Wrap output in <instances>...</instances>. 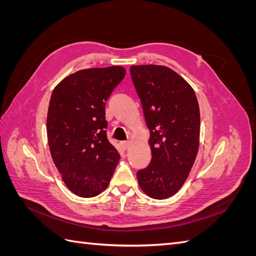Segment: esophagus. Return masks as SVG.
I'll list each match as a JSON object with an SVG mask.
<instances>
[{"label":"esophagus","mask_w":256,"mask_h":256,"mask_svg":"<svg viewBox=\"0 0 256 256\" xmlns=\"http://www.w3.org/2000/svg\"><path fill=\"white\" fill-rule=\"evenodd\" d=\"M122 144V150H127L128 148V147L130 146V141H124V142H122L120 143Z\"/></svg>","instance_id":"obj_1"}]
</instances>
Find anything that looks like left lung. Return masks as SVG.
<instances>
[{"instance_id": "1", "label": "left lung", "mask_w": 256, "mask_h": 256, "mask_svg": "<svg viewBox=\"0 0 256 256\" xmlns=\"http://www.w3.org/2000/svg\"><path fill=\"white\" fill-rule=\"evenodd\" d=\"M150 129L152 160L136 172L147 196L164 200L182 188L194 164L200 141V108L194 90L171 68L130 67Z\"/></svg>"}]
</instances>
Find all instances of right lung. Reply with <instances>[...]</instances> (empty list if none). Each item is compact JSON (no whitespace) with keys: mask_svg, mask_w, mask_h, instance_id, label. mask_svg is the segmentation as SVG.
Returning <instances> with one entry per match:
<instances>
[{"mask_svg":"<svg viewBox=\"0 0 256 256\" xmlns=\"http://www.w3.org/2000/svg\"><path fill=\"white\" fill-rule=\"evenodd\" d=\"M125 74L120 66L83 69L52 92L47 118L50 152L69 190L81 198L100 194L118 164L120 154L106 136L104 106Z\"/></svg>","mask_w":256,"mask_h":256,"instance_id":"add662e5","label":"right lung"}]
</instances>
